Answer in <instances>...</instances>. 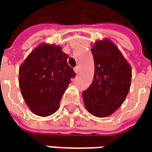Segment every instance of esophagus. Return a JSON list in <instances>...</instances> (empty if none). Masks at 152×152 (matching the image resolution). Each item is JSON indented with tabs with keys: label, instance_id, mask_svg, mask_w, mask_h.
Segmentation results:
<instances>
[{
	"label": "esophagus",
	"instance_id": "esophagus-1",
	"mask_svg": "<svg viewBox=\"0 0 152 152\" xmlns=\"http://www.w3.org/2000/svg\"><path fill=\"white\" fill-rule=\"evenodd\" d=\"M74 71H75L76 74H78V73H79V67H76V68L74 69Z\"/></svg>",
	"mask_w": 152,
	"mask_h": 152
}]
</instances>
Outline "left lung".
I'll use <instances>...</instances> for the list:
<instances>
[{"mask_svg": "<svg viewBox=\"0 0 152 152\" xmlns=\"http://www.w3.org/2000/svg\"><path fill=\"white\" fill-rule=\"evenodd\" d=\"M94 76L90 87L83 91L86 110L105 118L121 106L129 91L132 69L119 48L109 39L91 46Z\"/></svg>", "mask_w": 152, "mask_h": 152, "instance_id": "left-lung-1", "label": "left lung"}]
</instances>
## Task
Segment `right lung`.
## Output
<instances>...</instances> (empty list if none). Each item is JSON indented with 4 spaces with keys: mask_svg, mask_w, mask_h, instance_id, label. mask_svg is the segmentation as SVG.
<instances>
[{
    "mask_svg": "<svg viewBox=\"0 0 152 152\" xmlns=\"http://www.w3.org/2000/svg\"><path fill=\"white\" fill-rule=\"evenodd\" d=\"M61 46L42 43L34 48L19 67L22 96L31 111L46 117L54 113L76 76Z\"/></svg>",
    "mask_w": 152,
    "mask_h": 152,
    "instance_id": "right-lung-1",
    "label": "right lung"
}]
</instances>
